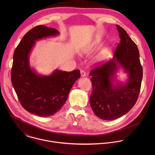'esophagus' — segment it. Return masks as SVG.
I'll return each mask as SVG.
<instances>
[{
	"instance_id": "1",
	"label": "esophagus",
	"mask_w": 155,
	"mask_h": 155,
	"mask_svg": "<svg viewBox=\"0 0 155 155\" xmlns=\"http://www.w3.org/2000/svg\"><path fill=\"white\" fill-rule=\"evenodd\" d=\"M81 75L82 77H84L86 76V73L84 70H81Z\"/></svg>"
}]
</instances>
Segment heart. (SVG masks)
Here are the masks:
<instances>
[{
	"instance_id": "b5f03b06",
	"label": "heart",
	"mask_w": 155,
	"mask_h": 155,
	"mask_svg": "<svg viewBox=\"0 0 155 155\" xmlns=\"http://www.w3.org/2000/svg\"><path fill=\"white\" fill-rule=\"evenodd\" d=\"M93 46H94V45H93Z\"/></svg>"
}]
</instances>
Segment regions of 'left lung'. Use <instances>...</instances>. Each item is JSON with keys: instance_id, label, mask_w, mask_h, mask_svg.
<instances>
[{"instance_id": "obj_1", "label": "left lung", "mask_w": 155, "mask_h": 155, "mask_svg": "<svg viewBox=\"0 0 155 155\" xmlns=\"http://www.w3.org/2000/svg\"><path fill=\"white\" fill-rule=\"evenodd\" d=\"M116 27L120 41L113 59L102 64H97L98 66L89 73L92 87L91 107L95 114L103 120L117 119L133 108L137 101L143 78L137 45L122 27L118 25ZM119 65L129 74L124 85L118 81L113 84Z\"/></svg>"}]
</instances>
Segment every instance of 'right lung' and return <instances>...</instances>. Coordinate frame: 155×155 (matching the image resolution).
Here are the masks:
<instances>
[{
    "label": "right lung",
    "instance_id": "right-lung-1",
    "mask_svg": "<svg viewBox=\"0 0 155 155\" xmlns=\"http://www.w3.org/2000/svg\"><path fill=\"white\" fill-rule=\"evenodd\" d=\"M58 34L55 28L36 26L23 36L13 55L11 82L18 100L25 110L41 117L52 116L60 110L81 77L79 70H55L51 75L42 76L30 68L29 54L35 41Z\"/></svg>",
    "mask_w": 155,
    "mask_h": 155
}]
</instances>
